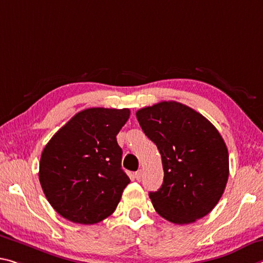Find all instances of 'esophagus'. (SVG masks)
<instances>
[{
  "label": "esophagus",
  "instance_id": "esophagus-1",
  "mask_svg": "<svg viewBox=\"0 0 263 263\" xmlns=\"http://www.w3.org/2000/svg\"><path fill=\"white\" fill-rule=\"evenodd\" d=\"M141 174H143V172H141V170L137 171V172L135 173V178L137 179V180H140V178H141Z\"/></svg>",
  "mask_w": 263,
  "mask_h": 263
}]
</instances>
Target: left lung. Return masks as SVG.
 <instances>
[{
    "mask_svg": "<svg viewBox=\"0 0 263 263\" xmlns=\"http://www.w3.org/2000/svg\"><path fill=\"white\" fill-rule=\"evenodd\" d=\"M141 130L159 149L164 181L149 199L168 221L187 224L213 210L229 176L228 149L210 120L178 102L137 111Z\"/></svg>",
    "mask_w": 263,
    "mask_h": 263,
    "instance_id": "8db88e82",
    "label": "left lung"
}]
</instances>
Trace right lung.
<instances>
[{"mask_svg":"<svg viewBox=\"0 0 263 263\" xmlns=\"http://www.w3.org/2000/svg\"><path fill=\"white\" fill-rule=\"evenodd\" d=\"M128 117V109L83 110L45 145L39 173L42 190L69 221L93 224L115 212L130 184L116 138Z\"/></svg>","mask_w":263,"mask_h":263,"instance_id":"1","label":"right lung"}]
</instances>
